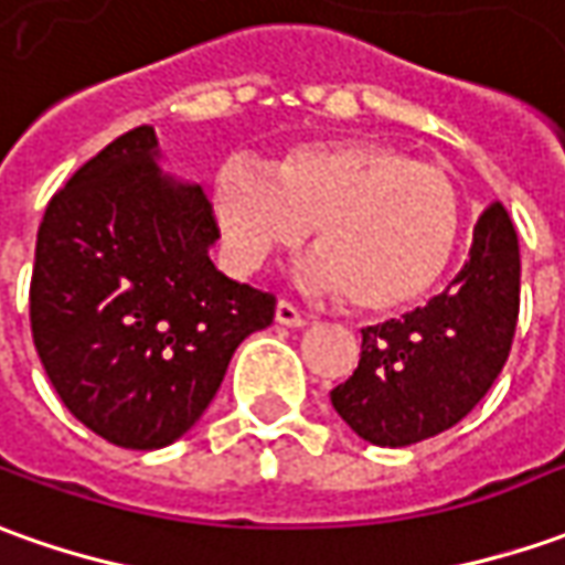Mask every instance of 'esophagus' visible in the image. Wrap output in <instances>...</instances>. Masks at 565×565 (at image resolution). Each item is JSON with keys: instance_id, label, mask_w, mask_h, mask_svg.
Wrapping results in <instances>:
<instances>
[{"instance_id": "esophagus-1", "label": "esophagus", "mask_w": 565, "mask_h": 565, "mask_svg": "<svg viewBox=\"0 0 565 565\" xmlns=\"http://www.w3.org/2000/svg\"><path fill=\"white\" fill-rule=\"evenodd\" d=\"M275 321H278V324H287V328H302V324H306L302 312H299L290 299H278V306H275Z\"/></svg>"}]
</instances>
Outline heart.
I'll return each instance as SVG.
<instances>
[{"label":"heart","instance_id":"obj_1","mask_svg":"<svg viewBox=\"0 0 565 565\" xmlns=\"http://www.w3.org/2000/svg\"><path fill=\"white\" fill-rule=\"evenodd\" d=\"M213 210L237 268H259L312 228L302 281L386 312L443 278L460 232L451 175L386 141L337 138L278 153L268 172L234 160L216 172Z\"/></svg>","mask_w":565,"mask_h":565}]
</instances>
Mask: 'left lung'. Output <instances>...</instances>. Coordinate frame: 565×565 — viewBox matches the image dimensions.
<instances>
[{
    "mask_svg": "<svg viewBox=\"0 0 565 565\" xmlns=\"http://www.w3.org/2000/svg\"><path fill=\"white\" fill-rule=\"evenodd\" d=\"M520 318V244L504 203L473 225L467 263L424 309L362 331V359L331 390L337 414L383 448L424 443L479 405L508 362Z\"/></svg>",
    "mask_w": 565,
    "mask_h": 565,
    "instance_id": "left-lung-1",
    "label": "left lung"
}]
</instances>
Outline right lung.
<instances>
[{"mask_svg": "<svg viewBox=\"0 0 565 565\" xmlns=\"http://www.w3.org/2000/svg\"><path fill=\"white\" fill-rule=\"evenodd\" d=\"M136 126L73 172L45 206L30 278V331L67 412L120 448L175 443L213 402L275 297L210 263L218 237L203 188L153 163Z\"/></svg>", "mask_w": 565, "mask_h": 565, "instance_id": "obj_1", "label": "right lung"}]
</instances>
